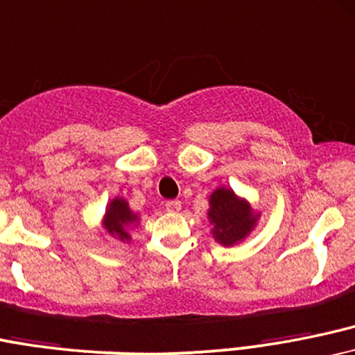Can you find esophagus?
Here are the masks:
<instances>
[{"label": "esophagus", "instance_id": "34e87169", "mask_svg": "<svg viewBox=\"0 0 355 355\" xmlns=\"http://www.w3.org/2000/svg\"><path fill=\"white\" fill-rule=\"evenodd\" d=\"M166 209L171 211V213H179V211H181V201H178V199H171V201L166 202Z\"/></svg>", "mask_w": 355, "mask_h": 355}]
</instances>
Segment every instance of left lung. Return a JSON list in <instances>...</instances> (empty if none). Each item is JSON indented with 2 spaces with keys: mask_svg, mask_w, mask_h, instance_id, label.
<instances>
[{
  "mask_svg": "<svg viewBox=\"0 0 355 355\" xmlns=\"http://www.w3.org/2000/svg\"><path fill=\"white\" fill-rule=\"evenodd\" d=\"M260 214L254 213L246 199L238 198L233 189L218 188L209 196L208 220L213 238L223 246H233L252 233Z\"/></svg>",
  "mask_w": 355,
  "mask_h": 355,
  "instance_id": "obj_1",
  "label": "left lung"
}]
</instances>
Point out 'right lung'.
Returning <instances> with one entry per match:
<instances>
[{
    "instance_id": "add662e5",
    "label": "right lung",
    "mask_w": 355,
    "mask_h": 355,
    "mask_svg": "<svg viewBox=\"0 0 355 355\" xmlns=\"http://www.w3.org/2000/svg\"><path fill=\"white\" fill-rule=\"evenodd\" d=\"M139 223V216L129 208V202L124 198H114L109 202L103 216V228L110 236L117 238L119 241H130L129 231Z\"/></svg>"
}]
</instances>
